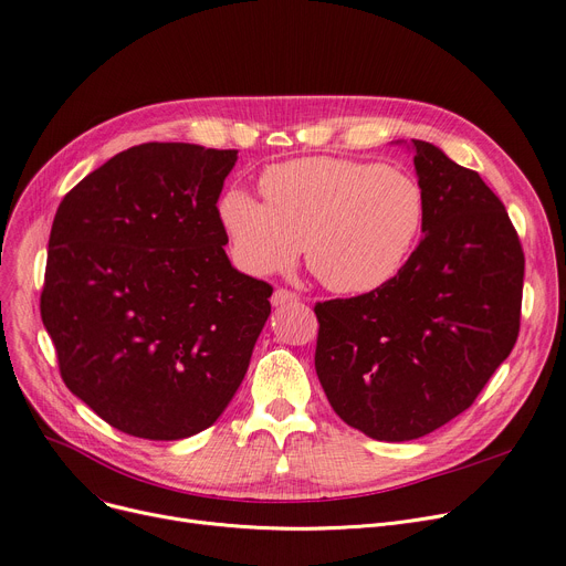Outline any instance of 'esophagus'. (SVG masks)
Masks as SVG:
<instances>
[{
	"label": "esophagus",
	"instance_id": "1",
	"mask_svg": "<svg viewBox=\"0 0 566 566\" xmlns=\"http://www.w3.org/2000/svg\"><path fill=\"white\" fill-rule=\"evenodd\" d=\"M298 301H301V295H298V293H293V291H289V289H277V291L273 293V298H271L273 307L291 305V303H298Z\"/></svg>",
	"mask_w": 566,
	"mask_h": 566
}]
</instances>
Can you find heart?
Masks as SVG:
<instances>
[{
	"label": "heart",
	"mask_w": 566,
	"mask_h": 566,
	"mask_svg": "<svg viewBox=\"0 0 566 566\" xmlns=\"http://www.w3.org/2000/svg\"><path fill=\"white\" fill-rule=\"evenodd\" d=\"M265 201L229 190L218 218L233 261L252 275L286 271L307 245L318 282L342 295L390 284L418 245L427 197L408 171L346 158H298L268 167Z\"/></svg>",
	"instance_id": "b5f03b06"
}]
</instances>
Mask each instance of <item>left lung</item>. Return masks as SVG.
I'll return each mask as SVG.
<instances>
[{
    "instance_id": "obj_1",
    "label": "left lung",
    "mask_w": 566,
    "mask_h": 566,
    "mask_svg": "<svg viewBox=\"0 0 566 566\" xmlns=\"http://www.w3.org/2000/svg\"><path fill=\"white\" fill-rule=\"evenodd\" d=\"M424 238L378 291L318 303L316 376L339 418L403 442L448 424L512 353L525 256L482 176L412 139Z\"/></svg>"
}]
</instances>
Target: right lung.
Masks as SVG:
<instances>
[{"label":"right lung","instance_id":"obj_1","mask_svg":"<svg viewBox=\"0 0 566 566\" xmlns=\"http://www.w3.org/2000/svg\"><path fill=\"white\" fill-rule=\"evenodd\" d=\"M235 160L231 148L139 144L56 208L41 318L66 388L128 436L211 427L271 316L273 286L224 252L216 203Z\"/></svg>","mask_w":566,"mask_h":566}]
</instances>
